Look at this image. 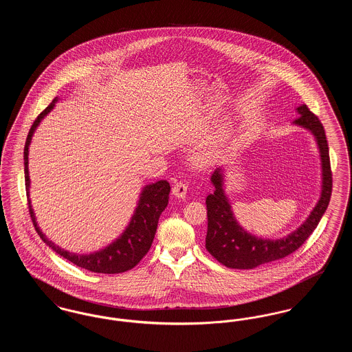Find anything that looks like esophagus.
Listing matches in <instances>:
<instances>
[{"mask_svg":"<svg viewBox=\"0 0 352 352\" xmlns=\"http://www.w3.org/2000/svg\"><path fill=\"white\" fill-rule=\"evenodd\" d=\"M187 188H188L187 184H184V182H177V184H174V187H173V194H174L177 198L184 199V198H186V194H187Z\"/></svg>","mask_w":352,"mask_h":352,"instance_id":"esophagus-1","label":"esophagus"}]
</instances>
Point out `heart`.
<instances>
[{
	"label": "heart",
	"instance_id": "heart-1",
	"mask_svg": "<svg viewBox=\"0 0 352 352\" xmlns=\"http://www.w3.org/2000/svg\"><path fill=\"white\" fill-rule=\"evenodd\" d=\"M210 145H211V144L206 142V144L199 145L198 148H195L194 155H195V158H197L198 161H204V160L208 158V154H210V151H211V146H210Z\"/></svg>",
	"mask_w": 352,
	"mask_h": 352
}]
</instances>
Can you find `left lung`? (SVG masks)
Returning <instances> with one entry per match:
<instances>
[{
    "instance_id": "1",
    "label": "left lung",
    "mask_w": 352,
    "mask_h": 352,
    "mask_svg": "<svg viewBox=\"0 0 352 352\" xmlns=\"http://www.w3.org/2000/svg\"><path fill=\"white\" fill-rule=\"evenodd\" d=\"M297 112L300 118H296L293 124L307 129L314 135L318 145L322 165V191L318 203L309 218L292 234L276 240L257 237L247 232L234 219L231 204L224 192L223 168H217L211 175V182L215 188L206 199L208 218L206 248L227 268L253 269L284 258L301 247L317 228L319 220L326 212L331 198L333 174L324 129L319 118L310 112L306 104L300 105Z\"/></svg>"
}]
</instances>
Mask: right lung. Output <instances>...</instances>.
<instances>
[{
  "instance_id": "obj_1",
  "label": "right lung",
  "mask_w": 352,
  "mask_h": 352,
  "mask_svg": "<svg viewBox=\"0 0 352 352\" xmlns=\"http://www.w3.org/2000/svg\"><path fill=\"white\" fill-rule=\"evenodd\" d=\"M58 98L51 101L50 105L35 118L23 149V164H25V184H26V194L29 201V212L33 220L35 231L41 236V239L50 247L52 251L56 252L62 257L67 258L76 267L95 272V273H104V274H115L122 273L135 267L142 257L151 250V243L154 234L157 231L158 219L161 217L162 211L166 208L168 203V192L170 184L168 181H158L155 184H148L142 188L140 194V201L137 203L133 217L131 219L128 227L121 236L116 239L112 244L105 247L104 250L94 252L89 254H78L71 253L59 245L54 244L51 240L46 237L35 220L32 201L29 198V188H30V178H29V145L32 142V137L42 121V118L47 116L55 107Z\"/></svg>"
}]
</instances>
